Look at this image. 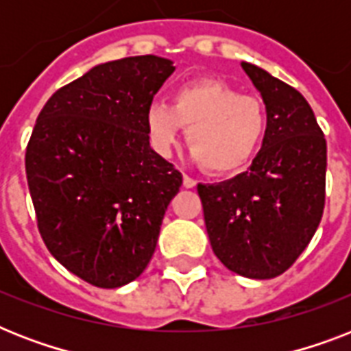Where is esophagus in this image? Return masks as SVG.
I'll return each mask as SVG.
<instances>
[{"label": "esophagus", "mask_w": 351, "mask_h": 351, "mask_svg": "<svg viewBox=\"0 0 351 351\" xmlns=\"http://www.w3.org/2000/svg\"><path fill=\"white\" fill-rule=\"evenodd\" d=\"M184 186H186L187 189H191V187H195V186H197V180H193L191 176L184 175Z\"/></svg>", "instance_id": "34e87169"}]
</instances>
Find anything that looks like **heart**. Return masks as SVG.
Masks as SVG:
<instances>
[{"label": "heart", "instance_id": "1", "mask_svg": "<svg viewBox=\"0 0 351 351\" xmlns=\"http://www.w3.org/2000/svg\"><path fill=\"white\" fill-rule=\"evenodd\" d=\"M147 132L154 149L167 154L187 127L186 142L193 158L209 175H233L251 164L267 134L266 104L242 95L220 80L204 78L180 85L173 104L149 107Z\"/></svg>", "mask_w": 351, "mask_h": 351}]
</instances>
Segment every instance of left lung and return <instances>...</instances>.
Masks as SVG:
<instances>
[{"label": "left lung", "instance_id": "8db88e82", "mask_svg": "<svg viewBox=\"0 0 351 351\" xmlns=\"http://www.w3.org/2000/svg\"><path fill=\"white\" fill-rule=\"evenodd\" d=\"M266 104L267 134L250 171L198 184L215 255L250 278H273L293 264L321 224L326 138L310 104L264 69L242 63Z\"/></svg>", "mask_w": 351, "mask_h": 351}]
</instances>
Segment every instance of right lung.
I'll list each match as a JSON object with an SVG mask.
<instances>
[{
  "label": "right lung",
  "mask_w": 351,
  "mask_h": 351,
  "mask_svg": "<svg viewBox=\"0 0 351 351\" xmlns=\"http://www.w3.org/2000/svg\"><path fill=\"white\" fill-rule=\"evenodd\" d=\"M165 58L96 65L49 98L25 153L47 250L76 277L120 288L142 275L182 173L149 145L145 117L173 74Z\"/></svg>",
  "instance_id": "obj_1"
}]
</instances>
